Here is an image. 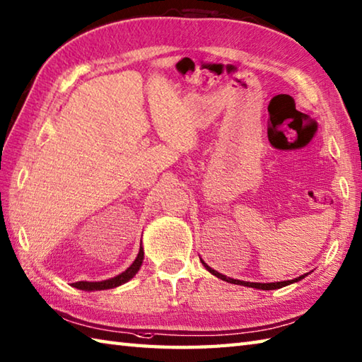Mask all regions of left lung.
I'll use <instances>...</instances> for the list:
<instances>
[{
	"label": "left lung",
	"mask_w": 362,
	"mask_h": 362,
	"mask_svg": "<svg viewBox=\"0 0 362 362\" xmlns=\"http://www.w3.org/2000/svg\"><path fill=\"white\" fill-rule=\"evenodd\" d=\"M201 261H202V264L205 266L206 271H209L210 274H213L214 276H218V279H221V280H224V281H227V283H233V284H243V286H249V288L263 289V291L280 289V288H283V286H288V284H291V283L300 281V280H302V279H305L306 275H308V274H303V275L297 276V279H294V280H288V281H276V283H250V281H243V280H235V279H230V276H227V275H224V274H221V272H218V271H214V269H213V267H210L209 264H206L202 258H201Z\"/></svg>",
	"instance_id": "1"
}]
</instances>
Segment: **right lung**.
<instances>
[{
    "instance_id": "right-lung-1",
    "label": "right lung",
    "mask_w": 362,
    "mask_h": 362,
    "mask_svg": "<svg viewBox=\"0 0 362 362\" xmlns=\"http://www.w3.org/2000/svg\"><path fill=\"white\" fill-rule=\"evenodd\" d=\"M143 259H144V250L140 245V252H138L135 261L126 269L124 272H121L119 275L113 276V279L103 280V281H78V283H73V286L78 289H82V291H104V289H112V288L121 286V284H124L129 280H132L134 276L138 274V271H140V267L143 264Z\"/></svg>"
}]
</instances>
